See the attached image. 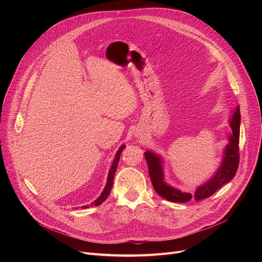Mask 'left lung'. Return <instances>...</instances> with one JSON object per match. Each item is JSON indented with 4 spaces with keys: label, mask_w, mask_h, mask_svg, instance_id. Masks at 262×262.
<instances>
[{
    "label": "left lung",
    "mask_w": 262,
    "mask_h": 262,
    "mask_svg": "<svg viewBox=\"0 0 262 262\" xmlns=\"http://www.w3.org/2000/svg\"><path fill=\"white\" fill-rule=\"evenodd\" d=\"M229 125L232 129V133L228 135L229 143L226 145L225 149H224V156L221 165L219 166L214 175L211 178H209L206 182L199 185L194 194L181 192L180 190L173 188V186L168 184L165 181L163 158L154 151H145L144 156L148 164L149 176H150L156 192L161 197L168 201L183 203L190 201L191 199L200 201L202 199L208 198L209 196L214 194L215 191L222 188L224 184L228 183L234 177L239 162L238 143L241 113L238 105L236 106L235 111L233 112L232 117L229 120Z\"/></svg>",
    "instance_id": "obj_1"
}]
</instances>
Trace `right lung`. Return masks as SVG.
I'll return each instance as SVG.
<instances>
[{"mask_svg":"<svg viewBox=\"0 0 262 262\" xmlns=\"http://www.w3.org/2000/svg\"><path fill=\"white\" fill-rule=\"evenodd\" d=\"M124 148H125V145H121L120 148L118 149V151L116 152V156H115V159H114V161H113V164H112L111 169H110V171H108L107 180H106V184H105V186H104V189H103L102 193L100 194V196H99L94 202L91 203V206H93V205L97 206V205L101 204V203L107 198V196L110 195L111 190H112V186H113L114 175H115V172H116V169H117L119 160H120V155H121V152H122V150H123ZM87 207H89V205H84V206H83V208H87Z\"/></svg>","mask_w":262,"mask_h":262,"instance_id":"add662e5","label":"right lung"}]
</instances>
